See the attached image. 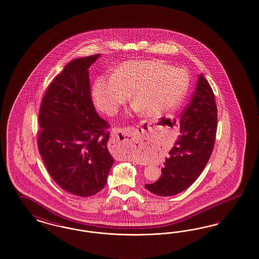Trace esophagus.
Segmentation results:
<instances>
[{"label": "esophagus", "instance_id": "obj_1", "mask_svg": "<svg viewBox=\"0 0 259 259\" xmlns=\"http://www.w3.org/2000/svg\"><path fill=\"white\" fill-rule=\"evenodd\" d=\"M137 135V130L134 127H127L125 130L121 128H114L112 131V142L113 144L112 149H115L113 147H117V145H124L128 146L134 142L135 137Z\"/></svg>", "mask_w": 259, "mask_h": 259}]
</instances>
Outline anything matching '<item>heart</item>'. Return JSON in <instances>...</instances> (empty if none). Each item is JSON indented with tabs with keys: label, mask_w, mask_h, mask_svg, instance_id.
<instances>
[{
	"label": "heart",
	"mask_w": 259,
	"mask_h": 259,
	"mask_svg": "<svg viewBox=\"0 0 259 259\" xmlns=\"http://www.w3.org/2000/svg\"><path fill=\"white\" fill-rule=\"evenodd\" d=\"M188 81L182 68L169 67L157 60H132L117 68L112 77H97L92 99L101 111L113 115L132 94L134 112L157 117L182 103Z\"/></svg>",
	"instance_id": "1"
}]
</instances>
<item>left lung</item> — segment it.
<instances>
[{
    "label": "left lung",
    "mask_w": 259,
    "mask_h": 259,
    "mask_svg": "<svg viewBox=\"0 0 259 259\" xmlns=\"http://www.w3.org/2000/svg\"><path fill=\"white\" fill-rule=\"evenodd\" d=\"M181 134L165 158L160 178L145 188L154 195L167 197L187 189L208 162L217 130V107L207 80L198 75L191 102L180 119Z\"/></svg>",
    "instance_id": "obj_1"
}]
</instances>
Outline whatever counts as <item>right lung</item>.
<instances>
[{
  "label": "right lung",
  "mask_w": 259,
  "mask_h": 259,
  "mask_svg": "<svg viewBox=\"0 0 259 259\" xmlns=\"http://www.w3.org/2000/svg\"><path fill=\"white\" fill-rule=\"evenodd\" d=\"M101 55L75 58L56 77L39 110V153L50 176L65 191L89 197L101 191L114 159L108 125L97 114L88 69Z\"/></svg>",
  "instance_id": "1"
}]
</instances>
